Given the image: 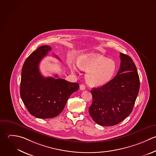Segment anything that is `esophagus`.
Returning a JSON list of instances; mask_svg holds the SVG:
<instances>
[{
	"instance_id": "obj_1",
	"label": "esophagus",
	"mask_w": 156,
	"mask_h": 156,
	"mask_svg": "<svg viewBox=\"0 0 156 156\" xmlns=\"http://www.w3.org/2000/svg\"><path fill=\"white\" fill-rule=\"evenodd\" d=\"M80 90H85V89H86V86H85V85H84V84H81V85L80 86Z\"/></svg>"
}]
</instances>
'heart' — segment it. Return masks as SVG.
<instances>
[{
  "mask_svg": "<svg viewBox=\"0 0 156 156\" xmlns=\"http://www.w3.org/2000/svg\"><path fill=\"white\" fill-rule=\"evenodd\" d=\"M78 67L86 73V80L91 86L101 87L109 83L114 77L117 64L112 59L97 54H89L79 57L76 61ZM73 72L76 67H71Z\"/></svg>",
  "mask_w": 156,
  "mask_h": 156,
  "instance_id": "1",
  "label": "heart"
}]
</instances>
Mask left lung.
Instances as JSON below:
<instances>
[{"mask_svg":"<svg viewBox=\"0 0 156 156\" xmlns=\"http://www.w3.org/2000/svg\"><path fill=\"white\" fill-rule=\"evenodd\" d=\"M120 54V67L116 76L107 84L91 90L92 103L89 114L97 124L114 126L133 111L140 89L136 66L131 58Z\"/></svg>","mask_w":156,"mask_h":156,"instance_id":"obj_1","label":"left lung"}]
</instances>
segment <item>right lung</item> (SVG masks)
Here are the masks:
<instances>
[{"label": "right lung", "instance_id": "right-lung-1", "mask_svg": "<svg viewBox=\"0 0 156 156\" xmlns=\"http://www.w3.org/2000/svg\"><path fill=\"white\" fill-rule=\"evenodd\" d=\"M51 49L39 47L25 60L21 73L20 94L28 112L39 119L58 116L64 109L69 97L79 89L77 83L64 79L43 76L39 69L41 61Z\"/></svg>", "mask_w": 156, "mask_h": 156}]
</instances>
